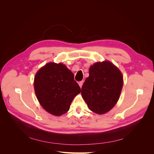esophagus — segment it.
Returning a JSON list of instances; mask_svg holds the SVG:
<instances>
[{
  "label": "esophagus",
  "instance_id": "obj_1",
  "mask_svg": "<svg viewBox=\"0 0 154 154\" xmlns=\"http://www.w3.org/2000/svg\"><path fill=\"white\" fill-rule=\"evenodd\" d=\"M83 81H80V82H79L78 84H79V85H80V88H82V85H83Z\"/></svg>",
  "mask_w": 154,
  "mask_h": 154
}]
</instances>
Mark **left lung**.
Masks as SVG:
<instances>
[{
	"label": "left lung",
	"mask_w": 154,
	"mask_h": 154,
	"mask_svg": "<svg viewBox=\"0 0 154 154\" xmlns=\"http://www.w3.org/2000/svg\"><path fill=\"white\" fill-rule=\"evenodd\" d=\"M123 83L122 74L114 64L109 61L97 62L91 66L81 93L88 109L103 114L117 103Z\"/></svg>",
	"instance_id": "8db88e82"
}]
</instances>
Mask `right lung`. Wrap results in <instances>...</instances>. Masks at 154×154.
<instances>
[{"mask_svg":"<svg viewBox=\"0 0 154 154\" xmlns=\"http://www.w3.org/2000/svg\"><path fill=\"white\" fill-rule=\"evenodd\" d=\"M34 87L42 106L54 116H61L69 110L74 97L81 88L74 74L62 63H49L37 72Z\"/></svg>","mask_w":154,"mask_h":154,"instance_id":"add662e5","label":"right lung"}]
</instances>
